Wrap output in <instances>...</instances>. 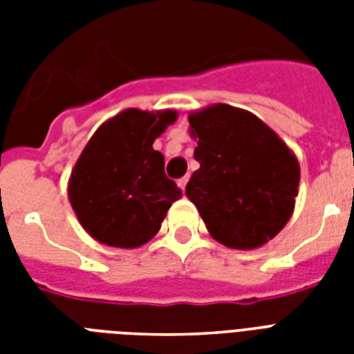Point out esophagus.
I'll list each match as a JSON object with an SVG mask.
<instances>
[{
    "label": "esophagus",
    "mask_w": 354,
    "mask_h": 354,
    "mask_svg": "<svg viewBox=\"0 0 354 354\" xmlns=\"http://www.w3.org/2000/svg\"><path fill=\"white\" fill-rule=\"evenodd\" d=\"M187 182H189V176H187V174H185V176L180 178V180H178V185L182 187V191H183V189H185V185H187Z\"/></svg>",
    "instance_id": "esophagus-1"
}]
</instances>
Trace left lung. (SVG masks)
Wrapping results in <instances>:
<instances>
[{"label":"left lung","instance_id":"obj_1","mask_svg":"<svg viewBox=\"0 0 354 354\" xmlns=\"http://www.w3.org/2000/svg\"><path fill=\"white\" fill-rule=\"evenodd\" d=\"M198 139L185 194L224 246L252 250L283 230L297 196L299 165L277 133L253 113L213 104L189 115Z\"/></svg>","mask_w":354,"mask_h":354}]
</instances>
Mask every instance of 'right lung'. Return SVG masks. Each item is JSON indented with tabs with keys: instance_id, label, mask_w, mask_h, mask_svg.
I'll use <instances>...</instances> for the list:
<instances>
[{
	"instance_id": "right-lung-1",
	"label": "right lung",
	"mask_w": 354,
	"mask_h": 354,
	"mask_svg": "<svg viewBox=\"0 0 354 354\" xmlns=\"http://www.w3.org/2000/svg\"><path fill=\"white\" fill-rule=\"evenodd\" d=\"M176 112L124 110L102 124L82 150L69 180V202L80 224L102 244L138 248L160 232L182 189L152 149Z\"/></svg>"
}]
</instances>
